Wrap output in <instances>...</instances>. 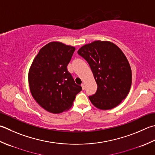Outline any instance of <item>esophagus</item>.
I'll list each match as a JSON object with an SVG mask.
<instances>
[{
	"label": "esophagus",
	"mask_w": 155,
	"mask_h": 155,
	"mask_svg": "<svg viewBox=\"0 0 155 155\" xmlns=\"http://www.w3.org/2000/svg\"><path fill=\"white\" fill-rule=\"evenodd\" d=\"M81 87H82V88H83V89H85V84H84V83H83V84H81Z\"/></svg>",
	"instance_id": "1"
}]
</instances>
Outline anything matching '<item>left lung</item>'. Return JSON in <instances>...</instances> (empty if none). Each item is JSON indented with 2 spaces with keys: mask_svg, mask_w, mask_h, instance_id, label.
Wrapping results in <instances>:
<instances>
[{
  "mask_svg": "<svg viewBox=\"0 0 155 155\" xmlns=\"http://www.w3.org/2000/svg\"><path fill=\"white\" fill-rule=\"evenodd\" d=\"M91 67L97 90L89 97L91 102L101 110H111L122 103L132 85V70L120 48L109 41H94L78 50Z\"/></svg>",
  "mask_w": 155,
  "mask_h": 155,
  "instance_id": "left-lung-1",
  "label": "left lung"
}]
</instances>
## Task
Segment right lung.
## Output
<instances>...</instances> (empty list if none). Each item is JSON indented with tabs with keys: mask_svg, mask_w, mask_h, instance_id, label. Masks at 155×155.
I'll list each match as a JSON object with an SVG mask.
<instances>
[{
	"mask_svg": "<svg viewBox=\"0 0 155 155\" xmlns=\"http://www.w3.org/2000/svg\"><path fill=\"white\" fill-rule=\"evenodd\" d=\"M75 48L51 41L39 50L28 73L30 92L36 102L51 114L68 110L82 87L67 71Z\"/></svg>",
	"mask_w": 155,
	"mask_h": 155,
	"instance_id": "obj_1",
	"label": "right lung"
}]
</instances>
